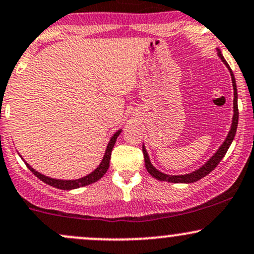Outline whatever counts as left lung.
<instances>
[{"label": "left lung", "instance_id": "8db88e82", "mask_svg": "<svg viewBox=\"0 0 254 254\" xmlns=\"http://www.w3.org/2000/svg\"><path fill=\"white\" fill-rule=\"evenodd\" d=\"M217 54H218L219 59H221L224 65L227 66L228 69L230 72V76H231V82H233V89H234V116H233V122H231V127L229 132H228L227 138H225L224 142L222 143V146L219 147L218 150L208 159L207 161L197 170L195 171L190 172V174H187V175H166L164 172L159 171L158 169H155L153 166V164L150 163L149 160V155L147 153L146 148H144V144L142 146V152H143L144 155V165H146L147 171L149 172V175L152 177L157 178L159 181H165V182H171V183H194L196 181L201 180L205 176H207L212 170H214L217 168V165L219 164V161L222 160L223 157L225 155L227 150L229 149L231 142H233L234 137H235V133H236V129H238V122H239V108H238V89H236V83H235V77H234L233 71L228 65V63L225 61L224 58H223L221 50L217 49Z\"/></svg>", "mask_w": 254, "mask_h": 254}]
</instances>
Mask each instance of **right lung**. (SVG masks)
<instances>
[{
    "instance_id": "right-lung-1",
    "label": "right lung",
    "mask_w": 254,
    "mask_h": 254,
    "mask_svg": "<svg viewBox=\"0 0 254 254\" xmlns=\"http://www.w3.org/2000/svg\"><path fill=\"white\" fill-rule=\"evenodd\" d=\"M121 132H122V129L113 133V136L111 137L110 142H108L107 148H106V150H105V155H104V158H102L100 165L97 166V168L94 170L93 172H90V174L86 175V176H84V177L78 178V180H57V178L44 176V175H42L41 172L36 171L35 169L31 168V166H30L29 164H27L26 161L24 160L21 155H20V158L23 159L24 163L26 164L27 168L30 169V171H31L36 177H38L41 181H43L44 183H47V185L55 187V188H58V189H63V190H71V189H77V188H80V187H85L88 185H91V183L96 182V181H99L100 178H101L106 174V172H107L108 168H110L111 153H112L113 146H114V143H116L117 137H118L119 133H121Z\"/></svg>"
}]
</instances>
